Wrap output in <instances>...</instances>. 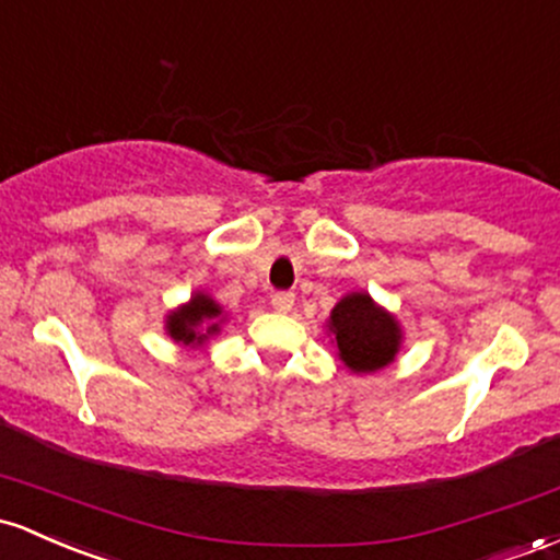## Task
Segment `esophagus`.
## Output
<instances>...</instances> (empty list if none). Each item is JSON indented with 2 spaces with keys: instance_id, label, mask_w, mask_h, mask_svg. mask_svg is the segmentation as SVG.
<instances>
[{
  "instance_id": "1",
  "label": "esophagus",
  "mask_w": 560,
  "mask_h": 560,
  "mask_svg": "<svg viewBox=\"0 0 560 560\" xmlns=\"http://www.w3.org/2000/svg\"><path fill=\"white\" fill-rule=\"evenodd\" d=\"M293 304H296V296H293V293H288V291H280V293H275L272 296V310L275 312H291L293 310Z\"/></svg>"
}]
</instances>
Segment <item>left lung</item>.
I'll return each instance as SVG.
<instances>
[{
    "label": "left lung",
    "instance_id": "left-lung-1",
    "mask_svg": "<svg viewBox=\"0 0 560 560\" xmlns=\"http://www.w3.org/2000/svg\"><path fill=\"white\" fill-rule=\"evenodd\" d=\"M330 343L354 375L378 373L397 360L405 332L397 314L370 296L368 291H351L332 306L328 323Z\"/></svg>",
    "mask_w": 560,
    "mask_h": 560
}]
</instances>
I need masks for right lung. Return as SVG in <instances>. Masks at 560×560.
Returning <instances> with one entry per match:
<instances>
[{"mask_svg":"<svg viewBox=\"0 0 560 560\" xmlns=\"http://www.w3.org/2000/svg\"><path fill=\"white\" fill-rule=\"evenodd\" d=\"M224 319H228V312L222 310V304L211 293L196 291L185 304H179L177 310L166 314L163 330H166V336L174 343L196 349L209 343V338L222 330Z\"/></svg>","mask_w":560,"mask_h":560,"instance_id":"obj_1","label":"right lung"}]
</instances>
